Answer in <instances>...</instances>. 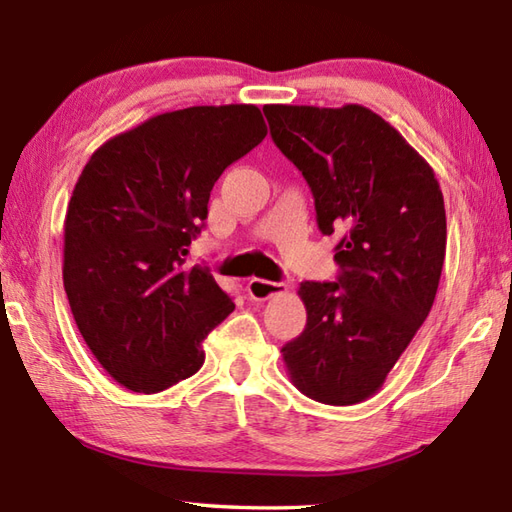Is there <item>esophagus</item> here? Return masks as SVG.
Here are the masks:
<instances>
[{"label": "esophagus", "instance_id": "obj_1", "mask_svg": "<svg viewBox=\"0 0 512 512\" xmlns=\"http://www.w3.org/2000/svg\"><path fill=\"white\" fill-rule=\"evenodd\" d=\"M246 291H248L250 298L262 302V300H268L273 296H280V293H287V284H284V282H268V280H259V277H253V280L246 284Z\"/></svg>", "mask_w": 512, "mask_h": 512}]
</instances>
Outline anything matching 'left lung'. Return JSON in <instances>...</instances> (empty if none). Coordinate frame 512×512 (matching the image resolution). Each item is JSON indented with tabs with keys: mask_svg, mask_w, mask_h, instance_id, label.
Masks as SVG:
<instances>
[{
	"mask_svg": "<svg viewBox=\"0 0 512 512\" xmlns=\"http://www.w3.org/2000/svg\"><path fill=\"white\" fill-rule=\"evenodd\" d=\"M273 142L302 171L323 235L339 232L336 282H302L307 327L282 348L293 386L348 406L375 395L429 316L447 219L433 169L359 103H268Z\"/></svg>",
	"mask_w": 512,
	"mask_h": 512,
	"instance_id": "1",
	"label": "left lung"
}]
</instances>
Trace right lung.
Masks as SVG:
<instances>
[{"label": "right lung", "instance_id": "right-lung-1", "mask_svg": "<svg viewBox=\"0 0 512 512\" xmlns=\"http://www.w3.org/2000/svg\"><path fill=\"white\" fill-rule=\"evenodd\" d=\"M253 103L162 112L110 137L65 214L63 284L76 327L108 375L160 393L201 370V343L232 314L187 246L225 167L266 137Z\"/></svg>", "mask_w": 512, "mask_h": 512}]
</instances>
